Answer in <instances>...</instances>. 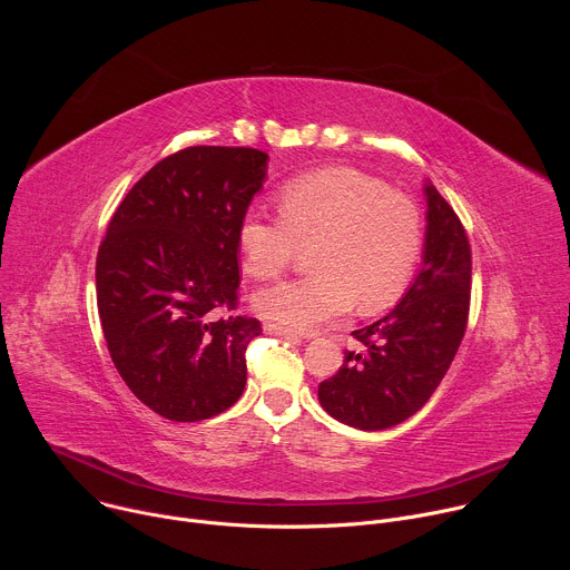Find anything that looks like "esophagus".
<instances>
[{
  "mask_svg": "<svg viewBox=\"0 0 570 570\" xmlns=\"http://www.w3.org/2000/svg\"><path fill=\"white\" fill-rule=\"evenodd\" d=\"M264 332L266 334H273V336H282V338H295L297 341V334L288 327H282V324H275V322H266L264 324Z\"/></svg>",
  "mask_w": 570,
  "mask_h": 570,
  "instance_id": "1",
  "label": "esophagus"
}]
</instances>
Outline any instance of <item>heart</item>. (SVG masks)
Returning <instances> with one entry per match:
<instances>
[{
    "mask_svg": "<svg viewBox=\"0 0 570 570\" xmlns=\"http://www.w3.org/2000/svg\"><path fill=\"white\" fill-rule=\"evenodd\" d=\"M277 200L282 216H243V268L257 279L277 277L302 246H315V273L262 288L255 295L259 315L311 332L354 304L374 313L401 297L424 243L422 214L411 196L370 174L330 167L286 183Z\"/></svg>",
    "mask_w": 570,
    "mask_h": 570,
    "instance_id": "1",
    "label": "heart"
}]
</instances>
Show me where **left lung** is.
<instances>
[{"label": "left lung", "instance_id": "1", "mask_svg": "<svg viewBox=\"0 0 570 570\" xmlns=\"http://www.w3.org/2000/svg\"><path fill=\"white\" fill-rule=\"evenodd\" d=\"M424 198L420 275L387 315L352 332L363 350L345 352L343 367L317 387L322 409L358 431H383L413 417L438 390L466 330V232L431 180Z\"/></svg>", "mask_w": 570, "mask_h": 570}]
</instances>
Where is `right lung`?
<instances>
[{"label": "right lung", "instance_id": "obj_1", "mask_svg": "<svg viewBox=\"0 0 570 570\" xmlns=\"http://www.w3.org/2000/svg\"><path fill=\"white\" fill-rule=\"evenodd\" d=\"M257 148L191 146L126 194L97 255L108 352L130 392L171 422L209 420L243 394L257 317H216L238 291V225L264 187Z\"/></svg>", "mask_w": 570, "mask_h": 570}]
</instances>
